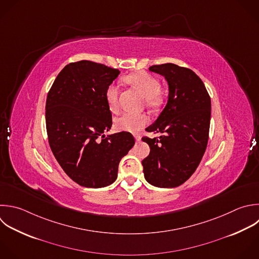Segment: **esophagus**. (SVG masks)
Masks as SVG:
<instances>
[{
	"label": "esophagus",
	"mask_w": 259,
	"mask_h": 259,
	"mask_svg": "<svg viewBox=\"0 0 259 259\" xmlns=\"http://www.w3.org/2000/svg\"><path fill=\"white\" fill-rule=\"evenodd\" d=\"M134 137H135L137 143H139V142L141 141V136H140V135H134Z\"/></svg>",
	"instance_id": "esophagus-1"
}]
</instances>
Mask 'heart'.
I'll return each instance as SVG.
<instances>
[{
  "mask_svg": "<svg viewBox=\"0 0 259 259\" xmlns=\"http://www.w3.org/2000/svg\"><path fill=\"white\" fill-rule=\"evenodd\" d=\"M125 82L136 87L147 99V104L154 106L160 102L159 92L161 90L160 81L146 72H138L125 77ZM105 99L108 108L115 111L118 107V89L111 84L107 87L105 92ZM148 122V117L141 113L124 112L114 120V126L118 132L138 133Z\"/></svg>",
  "mask_w": 259,
  "mask_h": 259,
  "instance_id": "1",
  "label": "heart"
}]
</instances>
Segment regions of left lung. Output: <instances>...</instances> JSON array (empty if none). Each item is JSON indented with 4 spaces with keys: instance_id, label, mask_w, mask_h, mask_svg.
<instances>
[{
    "instance_id": "left-lung-1",
    "label": "left lung",
    "mask_w": 259,
    "mask_h": 259,
    "mask_svg": "<svg viewBox=\"0 0 259 259\" xmlns=\"http://www.w3.org/2000/svg\"><path fill=\"white\" fill-rule=\"evenodd\" d=\"M149 70L166 79L169 95L163 111L146 128L162 136L142 138L150 147L149 156L142 161L144 174L154 186L177 187L193 174L205 152L210 98L203 82L190 69L163 64Z\"/></svg>"
}]
</instances>
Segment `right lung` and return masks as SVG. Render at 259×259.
<instances>
[{"mask_svg": "<svg viewBox=\"0 0 259 259\" xmlns=\"http://www.w3.org/2000/svg\"><path fill=\"white\" fill-rule=\"evenodd\" d=\"M119 73L90 61L71 63L48 94L51 149L67 175L81 186L100 188L113 183L121 158L135 145L130 133L103 135L112 125L105 92Z\"/></svg>", "mask_w": 259, "mask_h": 259, "instance_id": "1", "label": "right lung"}]
</instances>
